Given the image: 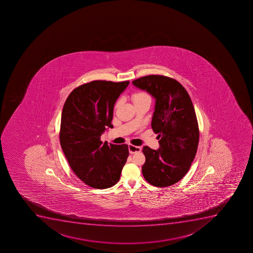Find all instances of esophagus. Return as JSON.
<instances>
[{"label":"esophagus","instance_id":"34e87169","mask_svg":"<svg viewBox=\"0 0 253 253\" xmlns=\"http://www.w3.org/2000/svg\"><path fill=\"white\" fill-rule=\"evenodd\" d=\"M140 151H141V148L140 147L135 146L133 144H129V152H130V154H135V153Z\"/></svg>","mask_w":253,"mask_h":253}]
</instances>
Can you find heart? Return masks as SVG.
Returning <instances> with one entry per match:
<instances>
[{"mask_svg":"<svg viewBox=\"0 0 253 253\" xmlns=\"http://www.w3.org/2000/svg\"><path fill=\"white\" fill-rule=\"evenodd\" d=\"M131 99L134 102L135 105H136V104H141L143 102L151 101V96H150L149 93L144 91V90H138V91L132 93ZM119 102H120L119 100L116 102L115 109H117L118 105H119Z\"/></svg>","mask_w":253,"mask_h":253,"instance_id":"heart-1","label":"heart"}]
</instances>
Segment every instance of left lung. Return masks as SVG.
Instances as JSON below:
<instances>
[{
    "instance_id": "1",
    "label": "left lung",
    "mask_w": 253,
    "mask_h": 253,
    "mask_svg": "<svg viewBox=\"0 0 253 253\" xmlns=\"http://www.w3.org/2000/svg\"><path fill=\"white\" fill-rule=\"evenodd\" d=\"M156 99L152 129L160 148L144 146V179L157 187L177 183L189 171L199 146V128L194 104L184 86L174 78L148 75L133 81Z\"/></svg>"
}]
</instances>
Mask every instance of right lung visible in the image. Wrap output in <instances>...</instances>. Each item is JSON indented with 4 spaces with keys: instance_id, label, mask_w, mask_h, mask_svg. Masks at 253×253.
I'll return each instance as SVG.
<instances>
[{
    "instance_id": "obj_1",
    "label": "right lung",
    "mask_w": 253,
    "mask_h": 253,
    "mask_svg": "<svg viewBox=\"0 0 253 253\" xmlns=\"http://www.w3.org/2000/svg\"><path fill=\"white\" fill-rule=\"evenodd\" d=\"M129 81L96 80L76 87L62 111L59 141L72 170L95 189L114 186L129 156L127 144L100 140L106 126L114 127V107Z\"/></svg>"
}]
</instances>
